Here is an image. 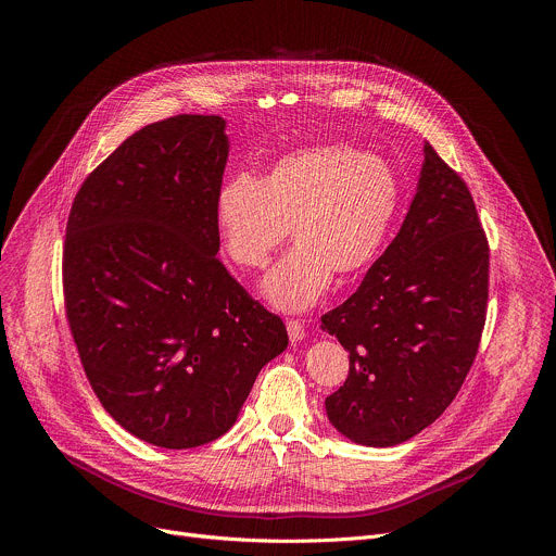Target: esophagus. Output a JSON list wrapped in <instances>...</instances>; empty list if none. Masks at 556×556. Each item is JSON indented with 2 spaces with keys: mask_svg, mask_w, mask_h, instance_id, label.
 Masks as SVG:
<instances>
[{
  "mask_svg": "<svg viewBox=\"0 0 556 556\" xmlns=\"http://www.w3.org/2000/svg\"><path fill=\"white\" fill-rule=\"evenodd\" d=\"M286 328H288V337H290L292 343H299V341L305 339V326H303V321L290 319V321H286Z\"/></svg>",
  "mask_w": 556,
  "mask_h": 556,
  "instance_id": "esophagus-1",
  "label": "esophagus"
}]
</instances>
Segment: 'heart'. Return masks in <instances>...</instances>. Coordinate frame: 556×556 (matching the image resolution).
<instances>
[{"label":"heart","mask_w":556,"mask_h":556,"mask_svg":"<svg viewBox=\"0 0 556 556\" xmlns=\"http://www.w3.org/2000/svg\"><path fill=\"white\" fill-rule=\"evenodd\" d=\"M401 202L399 174L382 155L321 142L286 153L262 180H228L215 226L228 260L247 270L264 268L290 228L296 247L262 290L275 307L299 312L328 292L334 273L350 277L376 260Z\"/></svg>","instance_id":"heart-1"}]
</instances>
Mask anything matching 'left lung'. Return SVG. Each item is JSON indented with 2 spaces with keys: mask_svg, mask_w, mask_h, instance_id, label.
<instances>
[{
  "mask_svg": "<svg viewBox=\"0 0 556 556\" xmlns=\"http://www.w3.org/2000/svg\"><path fill=\"white\" fill-rule=\"evenodd\" d=\"M489 301V240L464 180L425 144L409 213L358 290L321 316L350 352L326 399L356 444L407 442L453 403L478 354Z\"/></svg>",
  "mask_w": 556,
  "mask_h": 556,
  "instance_id": "left-lung-1",
  "label": "left lung"
}]
</instances>
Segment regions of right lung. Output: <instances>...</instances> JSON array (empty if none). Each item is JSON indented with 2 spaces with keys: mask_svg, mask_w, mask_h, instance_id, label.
Listing matches in <instances>:
<instances>
[{
  "mask_svg": "<svg viewBox=\"0 0 556 556\" xmlns=\"http://www.w3.org/2000/svg\"><path fill=\"white\" fill-rule=\"evenodd\" d=\"M222 116L131 134L78 189L65 316L103 409L131 435L193 448L224 435L288 332L215 257L228 157Z\"/></svg>",
  "mask_w": 556,
  "mask_h": 556,
  "instance_id": "obj_1",
  "label": "right lung"
}]
</instances>
